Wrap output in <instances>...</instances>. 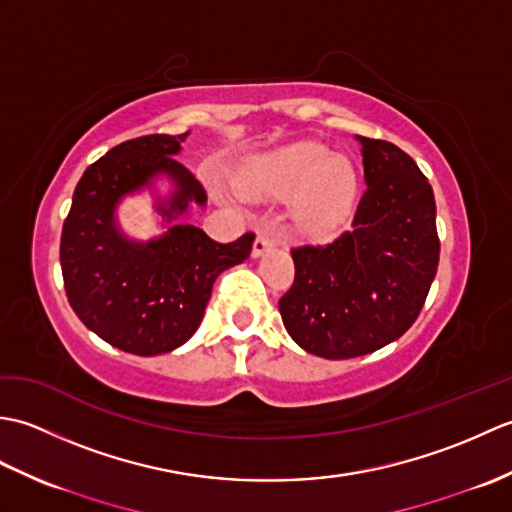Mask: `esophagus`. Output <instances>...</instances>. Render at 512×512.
<instances>
[{"label": "esophagus", "instance_id": "1", "mask_svg": "<svg viewBox=\"0 0 512 512\" xmlns=\"http://www.w3.org/2000/svg\"><path fill=\"white\" fill-rule=\"evenodd\" d=\"M273 246H275L273 237L266 235V233H259L257 239H255V244H253V257H262L266 250H270Z\"/></svg>", "mask_w": 512, "mask_h": 512}]
</instances>
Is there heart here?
Listing matches in <instances>:
<instances>
[{"label": "heart", "instance_id": "1", "mask_svg": "<svg viewBox=\"0 0 512 512\" xmlns=\"http://www.w3.org/2000/svg\"><path fill=\"white\" fill-rule=\"evenodd\" d=\"M356 189L352 162L317 143L257 160L242 176V191L250 198L297 200L295 222L310 235L334 233L350 215Z\"/></svg>", "mask_w": 512, "mask_h": 512}]
</instances>
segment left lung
Here are the masks:
<instances>
[{"mask_svg": "<svg viewBox=\"0 0 512 512\" xmlns=\"http://www.w3.org/2000/svg\"><path fill=\"white\" fill-rule=\"evenodd\" d=\"M356 140L367 189L352 228L330 244L292 248L295 281L279 299L292 341L332 361L400 339L418 319L440 262L429 180L400 147Z\"/></svg>", "mask_w": 512, "mask_h": 512, "instance_id": "obj_1", "label": "left lung"}]
</instances>
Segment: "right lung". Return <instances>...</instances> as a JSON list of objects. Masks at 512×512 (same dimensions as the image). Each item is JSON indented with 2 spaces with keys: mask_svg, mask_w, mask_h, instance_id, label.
<instances>
[{
  "mask_svg": "<svg viewBox=\"0 0 512 512\" xmlns=\"http://www.w3.org/2000/svg\"><path fill=\"white\" fill-rule=\"evenodd\" d=\"M187 134H151L116 145L85 169L61 233L65 295L85 328L118 350L156 356L176 350L198 330L215 279L242 264L255 235L217 244L193 224H171L206 204V191L173 156ZM167 175L174 182L157 210L167 234L149 243L129 240L117 226L115 206L125 194Z\"/></svg>",
  "mask_w": 512,
  "mask_h": 512,
  "instance_id": "obj_1",
  "label": "right lung"
}]
</instances>
